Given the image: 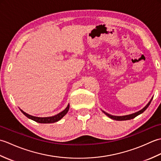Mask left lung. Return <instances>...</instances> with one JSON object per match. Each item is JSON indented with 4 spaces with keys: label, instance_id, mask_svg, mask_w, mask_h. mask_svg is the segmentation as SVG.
I'll use <instances>...</instances> for the list:
<instances>
[{
    "label": "left lung",
    "instance_id": "1",
    "mask_svg": "<svg viewBox=\"0 0 161 161\" xmlns=\"http://www.w3.org/2000/svg\"><path fill=\"white\" fill-rule=\"evenodd\" d=\"M152 99H153V98L151 99V100H150V101L148 102V104H147V105L145 106V107L144 108H143L142 109H141V111H138V112H136V113H134V114H130V115H122V116H115V115H112L108 114H107V113L104 112V111H103L104 114L107 115L108 116V117H109V118L113 119H115V120H128V119H131L134 118L136 117V116H138V115L142 114V113L144 112V111L146 110V109L148 108V107L149 106L150 103H151Z\"/></svg>",
    "mask_w": 161,
    "mask_h": 161
}]
</instances>
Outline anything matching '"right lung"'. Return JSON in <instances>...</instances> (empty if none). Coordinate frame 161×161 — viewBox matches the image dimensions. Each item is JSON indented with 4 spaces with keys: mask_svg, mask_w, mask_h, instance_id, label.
I'll return each mask as SVG.
<instances>
[{
    "mask_svg": "<svg viewBox=\"0 0 161 161\" xmlns=\"http://www.w3.org/2000/svg\"><path fill=\"white\" fill-rule=\"evenodd\" d=\"M69 107H70L69 104H68L67 107L65 108L63 111H61V113H59V114H58L54 115V116H51V117H45V118L36 117V116H33V115L28 114L27 113L24 112L23 110H21V109H20V110L24 115L26 116L27 118L31 119H32V120L35 121L36 122L46 123V124H47V123H53V122H55L60 120V119L67 114L68 110H69Z\"/></svg>",
    "mask_w": 161,
    "mask_h": 161,
    "instance_id": "1",
    "label": "right lung"
}]
</instances>
